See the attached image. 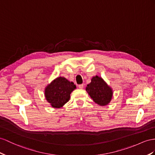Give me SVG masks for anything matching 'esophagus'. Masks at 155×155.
<instances>
[{
  "label": "esophagus",
  "mask_w": 155,
  "mask_h": 155,
  "mask_svg": "<svg viewBox=\"0 0 155 155\" xmlns=\"http://www.w3.org/2000/svg\"><path fill=\"white\" fill-rule=\"evenodd\" d=\"M78 88L80 89H82L83 88H84V84H80L78 85Z\"/></svg>",
  "instance_id": "obj_1"
}]
</instances>
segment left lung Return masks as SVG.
<instances>
[{
	"label": "left lung",
	"instance_id": "8db88e82",
	"mask_svg": "<svg viewBox=\"0 0 155 155\" xmlns=\"http://www.w3.org/2000/svg\"><path fill=\"white\" fill-rule=\"evenodd\" d=\"M86 90L94 101L99 105H107L111 101L113 94L112 88L97 75L92 77Z\"/></svg>",
	"mask_w": 155,
	"mask_h": 155
}]
</instances>
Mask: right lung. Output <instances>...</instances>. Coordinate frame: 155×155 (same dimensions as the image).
Listing matches in <instances>:
<instances>
[{
	"label": "right lung",
	"mask_w": 155,
	"mask_h": 155,
	"mask_svg": "<svg viewBox=\"0 0 155 155\" xmlns=\"http://www.w3.org/2000/svg\"><path fill=\"white\" fill-rule=\"evenodd\" d=\"M76 88L73 82L64 77H58L48 85L45 90L47 101L54 108H61L70 99V94Z\"/></svg>",
	"instance_id": "1"
}]
</instances>
